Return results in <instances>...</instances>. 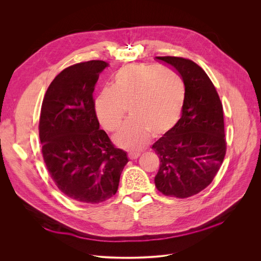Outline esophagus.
I'll return each mask as SVG.
<instances>
[{"instance_id":"34e87169","label":"esophagus","mask_w":261,"mask_h":261,"mask_svg":"<svg viewBox=\"0 0 261 261\" xmlns=\"http://www.w3.org/2000/svg\"><path fill=\"white\" fill-rule=\"evenodd\" d=\"M139 156H140V153H138V152H130V153L128 154V157H129V159H131V160H135V159H137Z\"/></svg>"}]
</instances>
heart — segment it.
Masks as SVG:
<instances>
[{
  "instance_id": "b5f03b06",
  "label": "heart",
  "mask_w": 261,
  "mask_h": 261,
  "mask_svg": "<svg viewBox=\"0 0 261 261\" xmlns=\"http://www.w3.org/2000/svg\"><path fill=\"white\" fill-rule=\"evenodd\" d=\"M185 98V84L174 71L132 65L115 73L113 87L101 90L94 106L100 124L109 131L120 127L129 108L132 118L115 135V141L124 148L137 150L151 133L164 135L177 124Z\"/></svg>"
}]
</instances>
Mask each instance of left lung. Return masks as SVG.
Segmentation results:
<instances>
[{
    "label": "left lung",
    "mask_w": 261,
    "mask_h": 261,
    "mask_svg": "<svg viewBox=\"0 0 261 261\" xmlns=\"http://www.w3.org/2000/svg\"><path fill=\"white\" fill-rule=\"evenodd\" d=\"M182 79L185 104L177 124L152 146L160 159L156 188L164 195L186 198L205 189L226 153L223 107L206 73L194 62L157 57Z\"/></svg>",
    "instance_id": "left-lung-1"
}]
</instances>
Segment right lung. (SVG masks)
<instances>
[{"mask_svg": "<svg viewBox=\"0 0 261 261\" xmlns=\"http://www.w3.org/2000/svg\"><path fill=\"white\" fill-rule=\"evenodd\" d=\"M104 61H89L64 69L44 96L39 137L46 168L62 193L85 203L114 196L128 163L100 129L93 93Z\"/></svg>", "mask_w": 261, "mask_h": 261, "instance_id": "add662e5", "label": "right lung"}]
</instances>
